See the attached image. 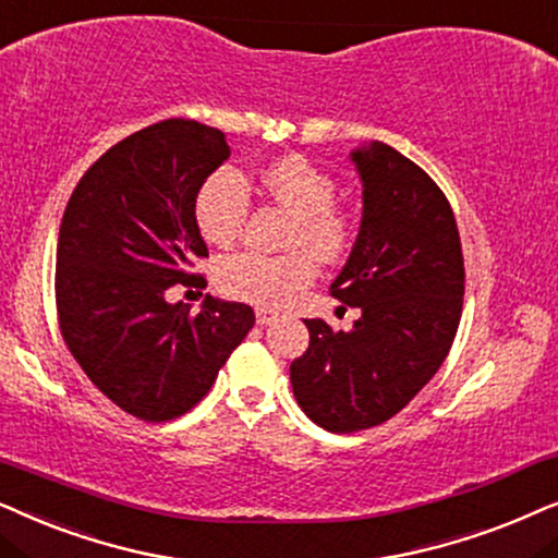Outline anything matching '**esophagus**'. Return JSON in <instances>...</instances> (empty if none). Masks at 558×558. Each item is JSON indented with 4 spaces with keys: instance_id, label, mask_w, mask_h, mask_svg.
Instances as JSON below:
<instances>
[{
    "instance_id": "obj_1",
    "label": "esophagus",
    "mask_w": 558,
    "mask_h": 558,
    "mask_svg": "<svg viewBox=\"0 0 558 558\" xmlns=\"http://www.w3.org/2000/svg\"><path fill=\"white\" fill-rule=\"evenodd\" d=\"M255 318H257L259 326H267L275 318V311H270V308H255Z\"/></svg>"
}]
</instances>
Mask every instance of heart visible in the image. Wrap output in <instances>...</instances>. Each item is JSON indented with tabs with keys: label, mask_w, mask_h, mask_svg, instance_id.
<instances>
[{
	"label": "heart",
	"mask_w": 558,
	"mask_h": 558,
	"mask_svg": "<svg viewBox=\"0 0 558 558\" xmlns=\"http://www.w3.org/2000/svg\"><path fill=\"white\" fill-rule=\"evenodd\" d=\"M272 202L295 217L293 244H306L322 259H339L352 244V219L333 206L337 183L301 155L270 162L259 175ZM250 214V185L234 168H219L206 178L193 202L198 232L206 242L227 247L242 234ZM311 251V252H312ZM310 252V253H311ZM307 250L288 255L236 252L219 263L217 283L229 299L278 308L316 278V259Z\"/></svg>",
	"instance_id": "heart-1"
}]
</instances>
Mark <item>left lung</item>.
I'll use <instances>...</instances> for the list:
<instances>
[{
	"instance_id": "1",
	"label": "left lung",
	"mask_w": 558,
	"mask_h": 558,
	"mask_svg": "<svg viewBox=\"0 0 558 558\" xmlns=\"http://www.w3.org/2000/svg\"><path fill=\"white\" fill-rule=\"evenodd\" d=\"M362 178V225L331 295L362 311L349 331L306 318L293 396L333 434L380 426L447 360L462 318L464 257L444 191L405 155L369 143L349 155Z\"/></svg>"
}]
</instances>
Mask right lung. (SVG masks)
<instances>
[{
    "label": "right lung",
    "instance_id": "obj_1",
    "mask_svg": "<svg viewBox=\"0 0 558 558\" xmlns=\"http://www.w3.org/2000/svg\"><path fill=\"white\" fill-rule=\"evenodd\" d=\"M225 132L166 119L109 147L65 206L56 252L61 333L88 380L124 413L173 421L211 390L255 326L244 303H170L206 242L193 217L202 183L229 158Z\"/></svg>",
    "mask_w": 558,
    "mask_h": 558
}]
</instances>
